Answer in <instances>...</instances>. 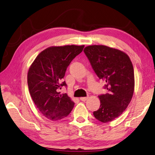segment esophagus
<instances>
[{
    "label": "esophagus",
    "instance_id": "obj_1",
    "mask_svg": "<svg viewBox=\"0 0 155 155\" xmlns=\"http://www.w3.org/2000/svg\"><path fill=\"white\" fill-rule=\"evenodd\" d=\"M87 97H80V100L82 101H85L87 99Z\"/></svg>",
    "mask_w": 155,
    "mask_h": 155
}]
</instances>
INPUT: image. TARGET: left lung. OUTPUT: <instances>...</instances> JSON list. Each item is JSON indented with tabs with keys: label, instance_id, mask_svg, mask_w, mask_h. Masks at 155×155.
<instances>
[{
	"label": "left lung",
	"instance_id": "left-lung-1",
	"mask_svg": "<svg viewBox=\"0 0 155 155\" xmlns=\"http://www.w3.org/2000/svg\"><path fill=\"white\" fill-rule=\"evenodd\" d=\"M84 53L99 80L105 81L106 94L99 95L101 105L94 111L103 123L112 121L121 115L131 100L135 78L129 57L122 51L103 45L85 47Z\"/></svg>",
	"mask_w": 155,
	"mask_h": 155
}]
</instances>
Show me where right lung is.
I'll list each match as a JSON object with an SVG mask.
<instances>
[{"mask_svg":"<svg viewBox=\"0 0 155 155\" xmlns=\"http://www.w3.org/2000/svg\"><path fill=\"white\" fill-rule=\"evenodd\" d=\"M84 46H53L43 50L34 60L28 73L30 94L37 108L46 117L57 121L71 111L74 103L60 89L67 85L63 81L71 61Z\"/></svg>","mask_w":155,"mask_h":155,"instance_id":"1","label":"right lung"}]
</instances>
